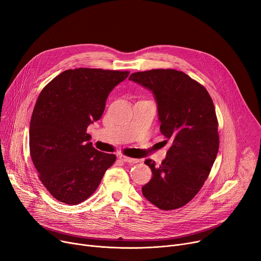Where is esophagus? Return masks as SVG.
<instances>
[{
	"label": "esophagus",
	"mask_w": 261,
	"mask_h": 261,
	"mask_svg": "<svg viewBox=\"0 0 261 261\" xmlns=\"http://www.w3.org/2000/svg\"><path fill=\"white\" fill-rule=\"evenodd\" d=\"M119 159H120L122 162L132 163V164H135V163H139V162H140V160H138V159H132V158H128V156H125V155H120Z\"/></svg>",
	"instance_id": "1"
}]
</instances>
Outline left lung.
I'll list each match as a JSON object with an SVG mask.
<instances>
[{
  "label": "left lung",
  "mask_w": 261,
  "mask_h": 261,
  "mask_svg": "<svg viewBox=\"0 0 261 261\" xmlns=\"http://www.w3.org/2000/svg\"><path fill=\"white\" fill-rule=\"evenodd\" d=\"M129 80L151 91L158 105L160 130L169 143L161 165L145 164L152 177L142 187L144 197L163 211L184 206L206 181L219 149L218 120L208 92L175 70H150Z\"/></svg>",
  "instance_id": "8db88e82"
}]
</instances>
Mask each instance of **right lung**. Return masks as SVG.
Masks as SVG:
<instances>
[{
  "mask_svg": "<svg viewBox=\"0 0 261 261\" xmlns=\"http://www.w3.org/2000/svg\"><path fill=\"white\" fill-rule=\"evenodd\" d=\"M129 72L79 67L55 77L41 91L30 126V150L39 177L60 202L87 200L114 154L96 150L87 128L100 119L108 96Z\"/></svg>",
  "mask_w": 261,
  "mask_h": 261,
  "instance_id": "add662e5",
  "label": "right lung"
}]
</instances>
